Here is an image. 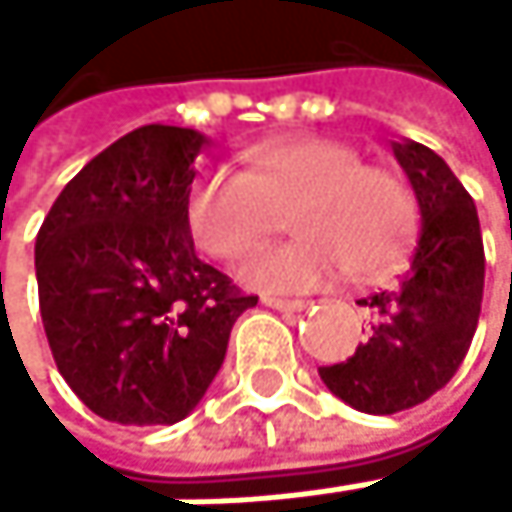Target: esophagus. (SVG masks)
Returning a JSON list of instances; mask_svg holds the SVG:
<instances>
[{"mask_svg": "<svg viewBox=\"0 0 512 512\" xmlns=\"http://www.w3.org/2000/svg\"><path fill=\"white\" fill-rule=\"evenodd\" d=\"M267 307H273V310H282V313H301L304 307H307V301H288V298H261Z\"/></svg>", "mask_w": 512, "mask_h": 512, "instance_id": "obj_1", "label": "esophagus"}]
</instances>
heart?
<instances>
[{
	"instance_id": "1",
	"label": "heart",
	"mask_w": 512,
	"mask_h": 512,
	"mask_svg": "<svg viewBox=\"0 0 512 512\" xmlns=\"http://www.w3.org/2000/svg\"><path fill=\"white\" fill-rule=\"evenodd\" d=\"M298 199L291 227L304 233L267 245L239 264L261 291H313L344 276L390 270L418 227L405 178L365 165L359 150L319 134H291L245 153V174L205 171L187 187L184 221L193 242L218 261H236L279 227V208Z\"/></svg>"
}]
</instances>
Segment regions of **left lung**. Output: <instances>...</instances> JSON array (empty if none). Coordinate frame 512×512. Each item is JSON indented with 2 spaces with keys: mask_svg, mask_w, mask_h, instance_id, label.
<instances>
[{
  "mask_svg": "<svg viewBox=\"0 0 512 512\" xmlns=\"http://www.w3.org/2000/svg\"><path fill=\"white\" fill-rule=\"evenodd\" d=\"M421 208V236L408 270L390 291L368 294V341L347 362L322 365L319 378L365 415H396L442 390L461 368L476 334L485 251L473 196L430 147L393 144Z\"/></svg>",
  "mask_w": 512,
  "mask_h": 512,
  "instance_id": "8db88e82",
  "label": "left lung"
}]
</instances>
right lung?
<instances>
[{"instance_id":"right-lung-1","label":"right lung","mask_w":512,"mask_h":512,"mask_svg":"<svg viewBox=\"0 0 512 512\" xmlns=\"http://www.w3.org/2000/svg\"><path fill=\"white\" fill-rule=\"evenodd\" d=\"M205 134L134 128L54 199L36 236L45 338L70 390L104 421L178 424L258 304L196 258L184 196Z\"/></svg>"}]
</instances>
